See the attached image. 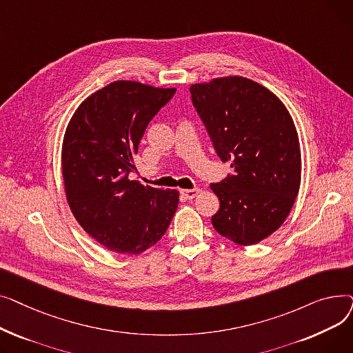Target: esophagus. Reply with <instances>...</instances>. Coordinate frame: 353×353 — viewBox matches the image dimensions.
<instances>
[{"mask_svg":"<svg viewBox=\"0 0 353 353\" xmlns=\"http://www.w3.org/2000/svg\"><path fill=\"white\" fill-rule=\"evenodd\" d=\"M200 193V190L199 189H189V190H180V194L184 197V199H188V200H190V199H194L197 194Z\"/></svg>","mask_w":353,"mask_h":353,"instance_id":"obj_1","label":"esophagus"}]
</instances>
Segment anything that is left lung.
Segmentation results:
<instances>
[{
  "mask_svg": "<svg viewBox=\"0 0 353 353\" xmlns=\"http://www.w3.org/2000/svg\"><path fill=\"white\" fill-rule=\"evenodd\" d=\"M192 101L233 174L210 189L220 200L216 232L250 246L282 226L301 186V147L285 104L266 87L230 76L190 87Z\"/></svg>",
  "mask_w": 353,
  "mask_h": 353,
  "instance_id": "left-lung-1",
  "label": "left lung"
}]
</instances>
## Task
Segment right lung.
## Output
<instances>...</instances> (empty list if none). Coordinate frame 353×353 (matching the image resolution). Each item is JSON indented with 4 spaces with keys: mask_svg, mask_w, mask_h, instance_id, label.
I'll list each match as a JSON object with an SVG mask.
<instances>
[{
    "mask_svg": "<svg viewBox=\"0 0 353 353\" xmlns=\"http://www.w3.org/2000/svg\"><path fill=\"white\" fill-rule=\"evenodd\" d=\"M176 88L114 81L87 97L63 141L65 196L80 226L104 248L139 254L156 245L179 205L177 190L130 180L145 127Z\"/></svg>",
    "mask_w": 353,
    "mask_h": 353,
    "instance_id": "obj_1",
    "label": "right lung"
}]
</instances>
